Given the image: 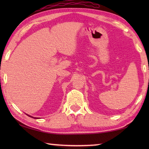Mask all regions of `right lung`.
Masks as SVG:
<instances>
[{"label": "right lung", "mask_w": 149, "mask_h": 149, "mask_svg": "<svg viewBox=\"0 0 149 149\" xmlns=\"http://www.w3.org/2000/svg\"><path fill=\"white\" fill-rule=\"evenodd\" d=\"M26 115L28 116H29V117H31V118H35V119H38V118H37V117H33V116H31V115H27V114H26Z\"/></svg>", "instance_id": "obj_1"}]
</instances>
